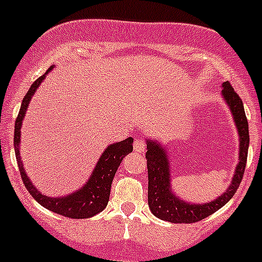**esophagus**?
I'll return each mask as SVG.
<instances>
[{
    "label": "esophagus",
    "mask_w": 262,
    "mask_h": 262,
    "mask_svg": "<svg viewBox=\"0 0 262 262\" xmlns=\"http://www.w3.org/2000/svg\"><path fill=\"white\" fill-rule=\"evenodd\" d=\"M134 150L138 153H144L146 152V142L143 141L142 138H136L134 139V143H133Z\"/></svg>",
    "instance_id": "1"
}]
</instances>
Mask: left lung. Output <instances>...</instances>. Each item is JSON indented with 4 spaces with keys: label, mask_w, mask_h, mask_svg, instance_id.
<instances>
[{
    "label": "left lung",
    "mask_w": 262,
    "mask_h": 262,
    "mask_svg": "<svg viewBox=\"0 0 262 262\" xmlns=\"http://www.w3.org/2000/svg\"><path fill=\"white\" fill-rule=\"evenodd\" d=\"M222 94L233 114L234 123L239 134V162L231 186L218 199L205 203V204H190V203L180 200L171 191L170 170H168L170 166H168L166 149L156 142L148 141L146 153L148 168V204H149L150 212L162 221L171 222V223H195L212 215L232 199L244 179L246 163H247L248 144H250L248 123L245 114L244 102L229 82L223 83Z\"/></svg>",
    "instance_id": "1"
}]
</instances>
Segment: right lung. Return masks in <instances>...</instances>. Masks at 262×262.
Returning a JSON list of instances; mask_svg holds the SVG:
<instances>
[{"label": "right lung", "mask_w": 262, "mask_h": 262, "mask_svg": "<svg viewBox=\"0 0 262 262\" xmlns=\"http://www.w3.org/2000/svg\"><path fill=\"white\" fill-rule=\"evenodd\" d=\"M53 67H50L43 76H40L38 80L31 84L29 91L24 96L23 102H21L20 112H18L16 121H15L14 136L15 155H16L18 170H20L21 179H23V182L26 189H28V191L44 208L57 214H60L63 216H67V218H90V216H94L97 213L102 212L106 208L107 202H109L113 179H114L116 170L120 166L123 158L133 150V138L129 137V138L124 139V141L118 142V143H114L107 147L105 152L102 153L101 157H100L91 178L89 179L87 184L78 191L63 198H49L39 192L35 189V186L29 180L28 176H26L25 170L23 167V162H21L20 146H18L20 144V128L34 92L36 91L39 84L41 83V81L44 80L46 75H48V72Z\"/></svg>", "instance_id": "obj_1"}]
</instances>
